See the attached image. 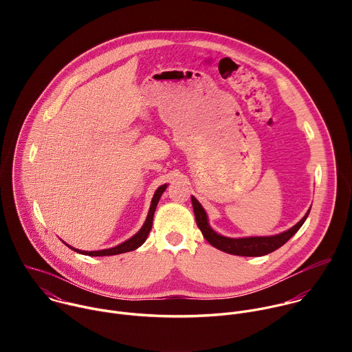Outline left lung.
<instances>
[{
  "label": "left lung",
  "instance_id": "left-lung-1",
  "mask_svg": "<svg viewBox=\"0 0 352 352\" xmlns=\"http://www.w3.org/2000/svg\"><path fill=\"white\" fill-rule=\"evenodd\" d=\"M190 199H192V206H193L197 227L200 228V231H202L206 241L210 245H213L214 248L223 250V252H227V254H231V255H238V256H263V255H267L270 252H274L276 249L283 246L300 228V226L305 223V220H307V217L311 212V209H309L302 220L296 223L288 231H284L278 235H273V236H249V238H227V236H223V235L217 234L216 231H213L210 228V226L208 223L206 212L202 208V205H200L193 196Z\"/></svg>",
  "mask_w": 352,
  "mask_h": 352
}]
</instances>
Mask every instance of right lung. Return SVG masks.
Masks as SVG:
<instances>
[{"label": "right lung", "instance_id": "right-lung-1", "mask_svg": "<svg viewBox=\"0 0 352 352\" xmlns=\"http://www.w3.org/2000/svg\"><path fill=\"white\" fill-rule=\"evenodd\" d=\"M167 185H162L156 192H155V196L152 199V205H150V209H148V214L146 217V221L143 224V227L138 231V234H135L132 238H129L128 241L122 242L121 245L118 246H114V248H110V249H103V250H93V252H87V250H79V249H75L72 248L75 252H79V254H83V255H87V256H110V255H120V254H125V252H131V250H135L136 248H139L147 238L150 230H152V226H153V216H155V210L157 208V204L160 200V196L163 195V192L166 190ZM71 248V246H69Z\"/></svg>", "mask_w": 352, "mask_h": 352}]
</instances>
